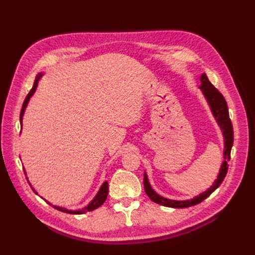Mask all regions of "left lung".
<instances>
[{"label":"left lung","instance_id":"obj_1","mask_svg":"<svg viewBox=\"0 0 255 255\" xmlns=\"http://www.w3.org/2000/svg\"><path fill=\"white\" fill-rule=\"evenodd\" d=\"M200 82H201V85H200L199 88L201 89L202 95L204 96L208 106H210L214 118L221 129L223 139H225L223 140L225 141V149H223V158H225V160L222 161V164L220 166L217 179L214 181L213 185L210 188L205 190L204 192H202V194H200L199 196L194 197L192 199L181 200V201H179V200L168 199L158 195L157 192L152 188L148 179V174H146V172L144 171L143 186H144L145 194L148 195V197L152 200L153 202L163 206L173 207V208H185V207L194 206L201 203L203 200H205L212 194V192H214L220 186V184L222 183L223 180H225V176L228 172V168H229L228 160L230 159L231 149H232L233 140H234L233 127H232V122H231L229 117L228 105L225 98H223V96L220 94V92L213 86V84L208 81L205 73L201 74V76H200Z\"/></svg>","mask_w":255,"mask_h":255}]
</instances>
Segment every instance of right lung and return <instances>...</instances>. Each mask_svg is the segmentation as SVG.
Returning <instances> with one entry per match:
<instances>
[{
    "label": "right lung",
    "mask_w": 255,
    "mask_h": 255,
    "mask_svg": "<svg viewBox=\"0 0 255 255\" xmlns=\"http://www.w3.org/2000/svg\"><path fill=\"white\" fill-rule=\"evenodd\" d=\"M42 75H43V73L42 72H40V73H38V75L36 76V79H35V82H34V86H33V88H32V90L29 91V94L27 95V97H26V99H25V101H24V103H23V106H22V110H21V114H20V125L22 126V120H23V115H24V113H25V109L27 107V104H28V102H29V100H30V98H32L33 96H34V94H35V91H36V89H37V86H38V82H39V80L42 78ZM23 170H24V173H25V175H26V171H25V169L23 168ZM27 179V182H28V184L30 185V188L33 189V191L35 192L36 195H38V192L34 189V187L32 186V184L29 183V181H28V177H26ZM107 195H109V183L107 182H104L103 184H102V186L100 187V189H99V191H98V194L96 195V197L91 200V201L85 206V207H83V208H80V210H67V208H65V207H61V206H57V205H53L52 203H50L48 200H45V199H43L45 202L47 203H49L50 205H52L54 208H55V210H57V211H60V212H64V213H67V214H74V215H80V214H85V213H87V212H91V211H95L96 208H98V207H100L101 206L104 202H105V200H106V198H107Z\"/></svg>",
    "instance_id": "right-lung-1"
}]
</instances>
